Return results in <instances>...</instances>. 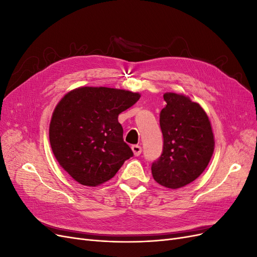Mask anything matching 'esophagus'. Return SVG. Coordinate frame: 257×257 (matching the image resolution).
<instances>
[{"label": "esophagus", "mask_w": 257, "mask_h": 257, "mask_svg": "<svg viewBox=\"0 0 257 257\" xmlns=\"http://www.w3.org/2000/svg\"><path fill=\"white\" fill-rule=\"evenodd\" d=\"M132 150H133L135 157H138V155H141V154H142V151H143L142 147H141V146H138V145L132 146Z\"/></svg>", "instance_id": "1"}]
</instances>
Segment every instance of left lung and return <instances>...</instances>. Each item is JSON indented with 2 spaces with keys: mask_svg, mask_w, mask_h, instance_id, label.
Segmentation results:
<instances>
[{
  "mask_svg": "<svg viewBox=\"0 0 257 257\" xmlns=\"http://www.w3.org/2000/svg\"><path fill=\"white\" fill-rule=\"evenodd\" d=\"M160 113L164 138L161 157L152 163V176L159 184L179 189L203 174L214 150L211 123L199 104L183 94L167 92Z\"/></svg>",
  "mask_w": 257,
  "mask_h": 257,
  "instance_id": "1",
  "label": "left lung"
}]
</instances>
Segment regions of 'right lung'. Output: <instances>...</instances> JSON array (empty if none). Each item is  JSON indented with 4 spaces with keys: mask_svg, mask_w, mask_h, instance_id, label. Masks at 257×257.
Masks as SVG:
<instances>
[{
    "mask_svg": "<svg viewBox=\"0 0 257 257\" xmlns=\"http://www.w3.org/2000/svg\"><path fill=\"white\" fill-rule=\"evenodd\" d=\"M139 93L106 87H80L56 106L49 126L52 152L61 167L82 185L110 179L133 151L123 141L118 115L133 106Z\"/></svg>",
    "mask_w": 257,
    "mask_h": 257,
    "instance_id": "add662e5",
    "label": "right lung"
}]
</instances>
